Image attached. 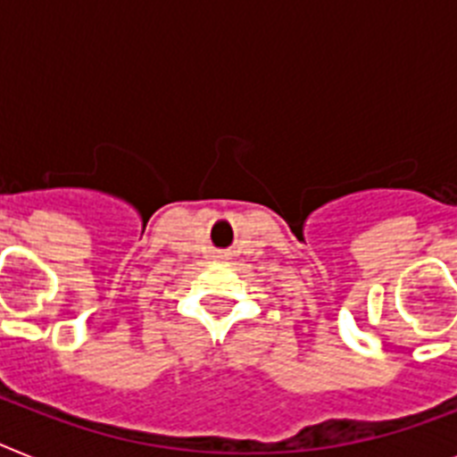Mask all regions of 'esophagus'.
<instances>
[{
  "label": "esophagus",
  "instance_id": "34e87169",
  "mask_svg": "<svg viewBox=\"0 0 457 457\" xmlns=\"http://www.w3.org/2000/svg\"><path fill=\"white\" fill-rule=\"evenodd\" d=\"M218 258H220V260L229 258V253H228V251H222V253H218Z\"/></svg>",
  "mask_w": 457,
  "mask_h": 457
}]
</instances>
